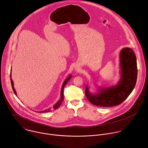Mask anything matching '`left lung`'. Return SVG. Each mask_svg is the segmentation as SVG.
<instances>
[{
    "label": "left lung",
    "instance_id": "1",
    "mask_svg": "<svg viewBox=\"0 0 148 148\" xmlns=\"http://www.w3.org/2000/svg\"><path fill=\"white\" fill-rule=\"evenodd\" d=\"M120 66L121 78L116 85L101 88L96 94H91L86 86V95L91 103L105 107L116 106L131 94L135 86L138 75L136 57L131 49L126 47L121 50Z\"/></svg>",
    "mask_w": 148,
    "mask_h": 148
}]
</instances>
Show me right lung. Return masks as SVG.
Masks as SVG:
<instances>
[{
    "label": "right lung",
    "instance_id": "right-lung-1",
    "mask_svg": "<svg viewBox=\"0 0 148 148\" xmlns=\"http://www.w3.org/2000/svg\"><path fill=\"white\" fill-rule=\"evenodd\" d=\"M11 71H12V69H11V71H10V81H11V84H12V87L13 90V91H14L15 95H16L17 93H16V91H15V89H14V86H13V82L12 79V78H11V75H11ZM71 75H69V76L68 77V78H66V80L64 81V83H63L62 86V87H61L60 98L59 100L58 101V102L53 107L52 110H56V109H57V108L60 106V105H61V102H62L63 99H64V87H65V86H66V84L67 83V82L71 79ZM50 111H51V108H49V109H47V110H46L43 111H40V112H50Z\"/></svg>",
    "mask_w": 148,
    "mask_h": 148
}]
</instances>
